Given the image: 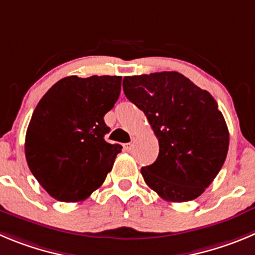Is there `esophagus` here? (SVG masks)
<instances>
[{
	"label": "esophagus",
	"instance_id": "34e87169",
	"mask_svg": "<svg viewBox=\"0 0 255 255\" xmlns=\"http://www.w3.org/2000/svg\"><path fill=\"white\" fill-rule=\"evenodd\" d=\"M123 147H125L126 151L130 152V151H132V148H133V143H132V142H129V143H125V144H123Z\"/></svg>",
	"mask_w": 255,
	"mask_h": 255
}]
</instances>
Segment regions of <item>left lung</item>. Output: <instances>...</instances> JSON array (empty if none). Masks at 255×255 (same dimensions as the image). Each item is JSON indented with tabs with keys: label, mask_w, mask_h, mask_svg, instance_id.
Here are the masks:
<instances>
[{
	"label": "left lung",
	"mask_w": 255,
	"mask_h": 255,
	"mask_svg": "<svg viewBox=\"0 0 255 255\" xmlns=\"http://www.w3.org/2000/svg\"><path fill=\"white\" fill-rule=\"evenodd\" d=\"M123 92L158 138L157 160L141 168L146 184L171 203L199 197L229 148V130L213 95L177 71L125 77Z\"/></svg>",
	"instance_id": "8db88e82"
}]
</instances>
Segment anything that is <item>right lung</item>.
<instances>
[{"mask_svg":"<svg viewBox=\"0 0 255 255\" xmlns=\"http://www.w3.org/2000/svg\"><path fill=\"white\" fill-rule=\"evenodd\" d=\"M122 77H66L35 108L25 139L30 171L50 196L78 203L102 186L121 144L104 135V116L118 101Z\"/></svg>","mask_w":255,"mask_h":255,"instance_id":"obj_1","label":"right lung"}]
</instances>
